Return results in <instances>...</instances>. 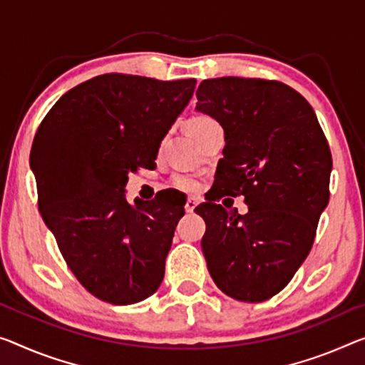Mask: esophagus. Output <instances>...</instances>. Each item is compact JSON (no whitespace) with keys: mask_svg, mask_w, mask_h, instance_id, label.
Here are the masks:
<instances>
[{"mask_svg":"<svg viewBox=\"0 0 365 365\" xmlns=\"http://www.w3.org/2000/svg\"><path fill=\"white\" fill-rule=\"evenodd\" d=\"M195 207H197V200H195L194 197H189L186 200V212H194Z\"/></svg>","mask_w":365,"mask_h":365,"instance_id":"obj_1","label":"esophagus"}]
</instances>
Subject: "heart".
Instances as JSON below:
<instances>
[{
  "label": "heart",
  "mask_w": 365,
  "mask_h": 365,
  "mask_svg": "<svg viewBox=\"0 0 365 365\" xmlns=\"http://www.w3.org/2000/svg\"><path fill=\"white\" fill-rule=\"evenodd\" d=\"M218 125L215 119H212V117L209 115H197L194 117V119L189 120V128H190V133L195 138H199L202 133H205L209 128ZM173 186H175L176 189H181V190H187V192H190V190H195L199 187V181L192 176H187V175H178L173 178Z\"/></svg>",
  "instance_id": "b5f03b06"
}]
</instances>
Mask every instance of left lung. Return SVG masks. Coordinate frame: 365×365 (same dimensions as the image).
<instances>
[{"label": "left lung", "mask_w": 365, "mask_h": 365, "mask_svg": "<svg viewBox=\"0 0 365 365\" xmlns=\"http://www.w3.org/2000/svg\"><path fill=\"white\" fill-rule=\"evenodd\" d=\"M195 109L225 132L217 189L195 207L207 269L223 294L257 304L279 294L307 259L329 200L331 151L308 101L280 81L204 80ZM245 195L249 214L216 200Z\"/></svg>", "instance_id": "1"}]
</instances>
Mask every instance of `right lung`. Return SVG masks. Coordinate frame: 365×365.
I'll use <instances>...</instances> for the list:
<instances>
[{"instance_id":"right-lung-1","label":"right lung","mask_w":365,"mask_h":365,"mask_svg":"<svg viewBox=\"0 0 365 365\" xmlns=\"http://www.w3.org/2000/svg\"><path fill=\"white\" fill-rule=\"evenodd\" d=\"M195 80L108 73L65 93L34 137L38 210L80 284L114 305L158 290L184 204L125 197L128 175L155 165Z\"/></svg>"}]
</instances>
